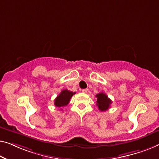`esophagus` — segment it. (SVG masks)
Listing matches in <instances>:
<instances>
[{
    "label": "esophagus",
    "instance_id": "1",
    "mask_svg": "<svg viewBox=\"0 0 159 159\" xmlns=\"http://www.w3.org/2000/svg\"><path fill=\"white\" fill-rule=\"evenodd\" d=\"M87 91H88V89H82V92L84 93H86Z\"/></svg>",
    "mask_w": 159,
    "mask_h": 159
}]
</instances>
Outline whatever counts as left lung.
<instances>
[{"instance_id":"obj_1","label":"left lung","mask_w":159,"mask_h":159,"mask_svg":"<svg viewBox=\"0 0 159 159\" xmlns=\"http://www.w3.org/2000/svg\"><path fill=\"white\" fill-rule=\"evenodd\" d=\"M96 97L97 98V105L100 111H107V109L110 107L111 101L105 93L103 92L97 93V94L96 95Z\"/></svg>"}]
</instances>
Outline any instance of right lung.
Wrapping results in <instances>:
<instances>
[{
    "label": "right lung",
    "instance_id": "add662e5",
    "mask_svg": "<svg viewBox=\"0 0 159 159\" xmlns=\"http://www.w3.org/2000/svg\"><path fill=\"white\" fill-rule=\"evenodd\" d=\"M75 92H72L67 89H64L62 90L59 95L55 98V106L57 107H62L66 106L70 102V100L71 97H73V94H75Z\"/></svg>",
    "mask_w": 159,
    "mask_h": 159
}]
</instances>
